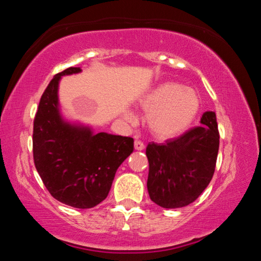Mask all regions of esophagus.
<instances>
[{
	"label": "esophagus",
	"mask_w": 261,
	"mask_h": 261,
	"mask_svg": "<svg viewBox=\"0 0 261 261\" xmlns=\"http://www.w3.org/2000/svg\"><path fill=\"white\" fill-rule=\"evenodd\" d=\"M135 148L136 149H138V151H141V149H144L145 148V145H144V143L141 140H135Z\"/></svg>",
	"instance_id": "34e87169"
}]
</instances>
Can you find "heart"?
Masks as SVG:
<instances>
[{"instance_id":"1","label":"heart","mask_w":261,"mask_h":261,"mask_svg":"<svg viewBox=\"0 0 261 261\" xmlns=\"http://www.w3.org/2000/svg\"><path fill=\"white\" fill-rule=\"evenodd\" d=\"M140 105L149 113V129L160 138L182 134L200 110V99L196 91L175 82H166L153 88L141 99ZM126 117L132 118V115L127 114Z\"/></svg>"}]
</instances>
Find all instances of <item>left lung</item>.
<instances>
[{"mask_svg": "<svg viewBox=\"0 0 261 261\" xmlns=\"http://www.w3.org/2000/svg\"><path fill=\"white\" fill-rule=\"evenodd\" d=\"M200 124L163 144L147 145V190L163 208L191 204L213 177L220 144L215 113L205 112Z\"/></svg>", "mask_w": 261, "mask_h": 261, "instance_id": "8db88e82", "label": "left lung"}]
</instances>
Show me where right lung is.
<instances>
[{
    "mask_svg": "<svg viewBox=\"0 0 261 261\" xmlns=\"http://www.w3.org/2000/svg\"><path fill=\"white\" fill-rule=\"evenodd\" d=\"M81 71L68 68L48 84L33 122L35 168L56 200L76 208H92L107 198L117 168L134 151L131 137L105 132L62 121L57 87L61 76Z\"/></svg>",
    "mask_w": 261,
    "mask_h": 261,
    "instance_id": "1",
    "label": "right lung"
}]
</instances>
